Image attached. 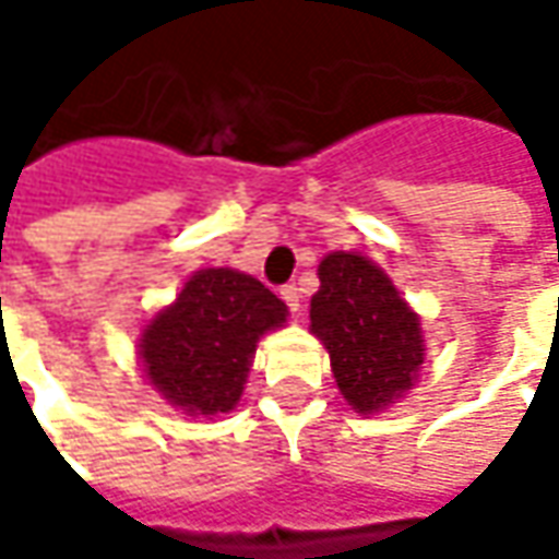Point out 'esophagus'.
Masks as SVG:
<instances>
[{
    "label": "esophagus",
    "instance_id": "esophagus-1",
    "mask_svg": "<svg viewBox=\"0 0 559 559\" xmlns=\"http://www.w3.org/2000/svg\"><path fill=\"white\" fill-rule=\"evenodd\" d=\"M280 298H283V301H286V305H289V311L292 313H298V308H301V295H298V289H295V286H283V289H280Z\"/></svg>",
    "mask_w": 559,
    "mask_h": 559
}]
</instances>
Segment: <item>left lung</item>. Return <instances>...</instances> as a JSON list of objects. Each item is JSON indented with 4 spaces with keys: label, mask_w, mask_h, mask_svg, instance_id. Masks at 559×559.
Wrapping results in <instances>:
<instances>
[{
    "label": "left lung",
    "mask_w": 559,
    "mask_h": 559,
    "mask_svg": "<svg viewBox=\"0 0 559 559\" xmlns=\"http://www.w3.org/2000/svg\"><path fill=\"white\" fill-rule=\"evenodd\" d=\"M311 330L326 345L338 392L357 414L404 395L423 364L419 317L373 261L333 251L320 261Z\"/></svg>",
    "instance_id": "8db88e82"
}]
</instances>
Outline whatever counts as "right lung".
I'll list each match as a JSON object with an SVG mask.
<instances>
[{"mask_svg": "<svg viewBox=\"0 0 559 559\" xmlns=\"http://www.w3.org/2000/svg\"><path fill=\"white\" fill-rule=\"evenodd\" d=\"M286 323V305L239 270H199L140 338L145 376L186 414H226L242 397L258 338Z\"/></svg>", "mask_w": 559, "mask_h": 559, "instance_id": "add662e5", "label": "right lung"}]
</instances>
